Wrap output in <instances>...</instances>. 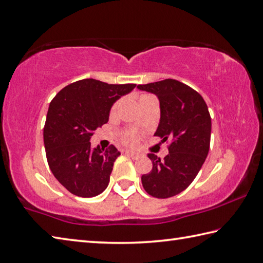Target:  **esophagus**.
Returning <instances> with one entry per match:
<instances>
[{
	"label": "esophagus",
	"mask_w": 263,
	"mask_h": 263,
	"mask_svg": "<svg viewBox=\"0 0 263 263\" xmlns=\"http://www.w3.org/2000/svg\"><path fill=\"white\" fill-rule=\"evenodd\" d=\"M125 154L128 155V157L132 158V159H138V158H139V154H138L137 152H133V151H126Z\"/></svg>",
	"instance_id": "34e87169"
}]
</instances>
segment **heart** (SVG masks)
<instances>
[{
  "mask_svg": "<svg viewBox=\"0 0 263 263\" xmlns=\"http://www.w3.org/2000/svg\"><path fill=\"white\" fill-rule=\"evenodd\" d=\"M146 96H149V95H142L140 99H142V97H146ZM118 105H119V102H116V103L112 105V108H111V114L116 112V110H117ZM123 139H124V141L127 142V144H135V142L137 141V133L133 132V131L127 132L126 135H124Z\"/></svg>",
  "mask_w": 263,
  "mask_h": 263,
  "instance_id": "b5f03b06",
  "label": "heart"
}]
</instances>
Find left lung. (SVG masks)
Masks as SVG:
<instances>
[{
	"label": "left lung",
	"instance_id": "obj_1",
	"mask_svg": "<svg viewBox=\"0 0 263 263\" xmlns=\"http://www.w3.org/2000/svg\"><path fill=\"white\" fill-rule=\"evenodd\" d=\"M140 90L153 92L160 102V123L154 136L171 140L163 160L153 153V168L141 176L146 193L168 198L188 188L208 157L211 138V117L203 97L177 80L139 84Z\"/></svg>",
	"mask_w": 263,
	"mask_h": 263
}]
</instances>
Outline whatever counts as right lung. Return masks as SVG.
I'll return each mask as SVG.
<instances>
[{
  "label": "right lung",
  "mask_w": 263,
  "mask_h": 263,
  "mask_svg": "<svg viewBox=\"0 0 263 263\" xmlns=\"http://www.w3.org/2000/svg\"><path fill=\"white\" fill-rule=\"evenodd\" d=\"M135 87L84 79L66 86L51 101L44 126L46 159L53 175L69 193L94 197L106 189L121 153L114 145L92 149L90 138L108 123L115 102Z\"/></svg>",
  "instance_id": "1"
}]
</instances>
